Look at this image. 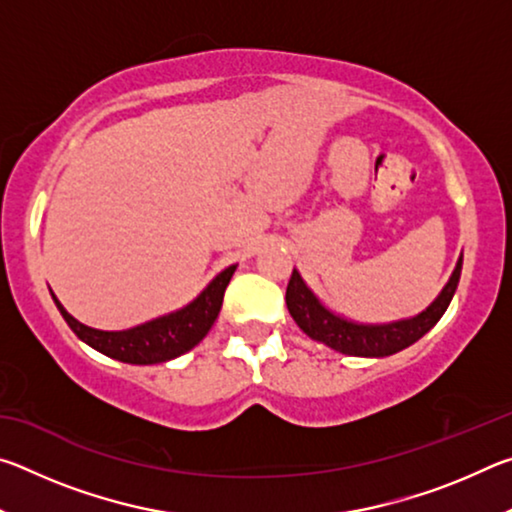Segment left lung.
I'll list each match as a JSON object with an SVG mask.
<instances>
[{"label":"left lung","mask_w":512,"mask_h":512,"mask_svg":"<svg viewBox=\"0 0 512 512\" xmlns=\"http://www.w3.org/2000/svg\"><path fill=\"white\" fill-rule=\"evenodd\" d=\"M461 266L463 255L458 257L454 273L445 284V289L440 291V296L422 314L406 320H395V323L366 325L334 314L314 296V291L307 287L296 268H293L287 287V307L302 332L309 339L325 343L327 348L350 354V357H388V354L400 352L422 339L443 318L456 293L458 280H461Z\"/></svg>","instance_id":"8db88e82"}]
</instances>
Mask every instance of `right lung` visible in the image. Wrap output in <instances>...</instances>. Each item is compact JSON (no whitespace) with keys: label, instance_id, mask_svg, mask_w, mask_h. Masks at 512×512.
<instances>
[{"label":"right lung","instance_id":"obj_1","mask_svg":"<svg viewBox=\"0 0 512 512\" xmlns=\"http://www.w3.org/2000/svg\"><path fill=\"white\" fill-rule=\"evenodd\" d=\"M235 268L237 264H232L216 275L201 291V296L194 298L187 307L149 320L144 325L121 329V332H103V329L83 325L72 314H67L54 293H51V298H54L58 311L63 314L65 323L72 327V332L83 343H88L90 348L99 350L110 359L135 363V366H149V363L176 359L205 339V334L210 332L216 316H219L223 293Z\"/></svg>","mask_w":512,"mask_h":512}]
</instances>
